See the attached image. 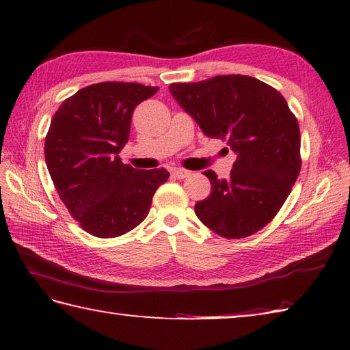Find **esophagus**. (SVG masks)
Here are the masks:
<instances>
[{
    "mask_svg": "<svg viewBox=\"0 0 350 350\" xmlns=\"http://www.w3.org/2000/svg\"><path fill=\"white\" fill-rule=\"evenodd\" d=\"M172 176L176 177V178H186V177L190 176V172H187V170H185V169H174V170L172 172Z\"/></svg>",
    "mask_w": 350,
    "mask_h": 350,
    "instance_id": "obj_1",
    "label": "esophagus"
}]
</instances>
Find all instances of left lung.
<instances>
[{
    "label": "left lung",
    "instance_id": "left-lung-1",
    "mask_svg": "<svg viewBox=\"0 0 350 350\" xmlns=\"http://www.w3.org/2000/svg\"><path fill=\"white\" fill-rule=\"evenodd\" d=\"M169 88L207 137L226 140L237 154L227 180L213 170L203 173L211 191L196 203V216L226 239L262 230L291 194L301 167L299 123L284 97L240 74Z\"/></svg>",
    "mask_w": 350,
    "mask_h": 350
}]
</instances>
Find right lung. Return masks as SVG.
Wrapping results in <instances>:
<instances>
[{
    "instance_id": "right-lung-1",
    "label": "right lung",
    "mask_w": 350,
    "mask_h": 350,
    "mask_svg": "<svg viewBox=\"0 0 350 350\" xmlns=\"http://www.w3.org/2000/svg\"><path fill=\"white\" fill-rule=\"evenodd\" d=\"M159 87L105 81L66 98L45 137L44 154L70 215L97 237L126 234L148 215L165 169L135 170L118 153L129 142L131 116Z\"/></svg>"
}]
</instances>
